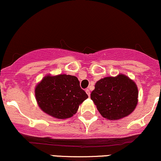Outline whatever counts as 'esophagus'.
Wrapping results in <instances>:
<instances>
[{
	"label": "esophagus",
	"instance_id": "34e87169",
	"mask_svg": "<svg viewBox=\"0 0 161 161\" xmlns=\"http://www.w3.org/2000/svg\"><path fill=\"white\" fill-rule=\"evenodd\" d=\"M86 92L87 93V95H88V97H90V94H91V93H90V91H89V90H88V89H86Z\"/></svg>",
	"mask_w": 161,
	"mask_h": 161
}]
</instances>
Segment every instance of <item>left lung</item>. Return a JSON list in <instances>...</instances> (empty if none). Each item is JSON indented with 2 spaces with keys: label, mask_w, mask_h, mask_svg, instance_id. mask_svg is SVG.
Instances as JSON below:
<instances>
[{
  "label": "left lung",
  "mask_w": 161,
  "mask_h": 161,
  "mask_svg": "<svg viewBox=\"0 0 161 161\" xmlns=\"http://www.w3.org/2000/svg\"><path fill=\"white\" fill-rule=\"evenodd\" d=\"M138 96L134 81L119 74L97 81L91 93V99L103 117L116 120L132 114L138 104Z\"/></svg>",
  "instance_id": "left-lung-1"
}]
</instances>
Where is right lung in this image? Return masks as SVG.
<instances>
[{
	"mask_svg": "<svg viewBox=\"0 0 161 161\" xmlns=\"http://www.w3.org/2000/svg\"><path fill=\"white\" fill-rule=\"evenodd\" d=\"M35 94L42 110L57 119L73 116L88 98L77 77L66 74L46 75L36 86Z\"/></svg>",
	"mask_w": 161,
	"mask_h": 161,
	"instance_id": "add662e5",
	"label": "right lung"
}]
</instances>
